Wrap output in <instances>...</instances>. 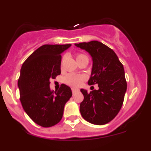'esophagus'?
I'll return each mask as SVG.
<instances>
[{
  "label": "esophagus",
  "mask_w": 151,
  "mask_h": 151,
  "mask_svg": "<svg viewBox=\"0 0 151 151\" xmlns=\"http://www.w3.org/2000/svg\"><path fill=\"white\" fill-rule=\"evenodd\" d=\"M78 91H79V90L77 89H74V88H72V93H73V94H74V93H75L76 92H77Z\"/></svg>",
  "instance_id": "esophagus-1"
}]
</instances>
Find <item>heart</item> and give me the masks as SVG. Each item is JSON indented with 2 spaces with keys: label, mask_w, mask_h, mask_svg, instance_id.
I'll use <instances>...</instances> for the list:
<instances>
[{
  "label": "heart",
  "mask_w": 151,
  "mask_h": 151,
  "mask_svg": "<svg viewBox=\"0 0 151 151\" xmlns=\"http://www.w3.org/2000/svg\"><path fill=\"white\" fill-rule=\"evenodd\" d=\"M83 58H87L84 55L82 54H79L77 55V60H79V59ZM84 80V77L83 76L77 75L75 74H69L64 79V81H65V84H67V85L74 86V87H77L81 84V81Z\"/></svg>",
  "instance_id": "heart-1"
}]
</instances>
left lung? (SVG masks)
<instances>
[{"label": "left lung", "instance_id": "obj_1", "mask_svg": "<svg viewBox=\"0 0 151 151\" xmlns=\"http://www.w3.org/2000/svg\"><path fill=\"white\" fill-rule=\"evenodd\" d=\"M75 46L87 52L92 58L89 85L98 84L99 89H81V116L95 125H104L113 120L123 105L127 89L124 66L113 50L98 41L81 42Z\"/></svg>", "mask_w": 151, "mask_h": 151}]
</instances>
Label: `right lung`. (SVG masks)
<instances>
[{"mask_svg": "<svg viewBox=\"0 0 151 151\" xmlns=\"http://www.w3.org/2000/svg\"><path fill=\"white\" fill-rule=\"evenodd\" d=\"M72 45H45L22 64L18 86L25 113L38 125L51 127L61 121L65 104L72 96L62 84L58 91L50 89V79L61 74V54Z\"/></svg>", "mask_w": 151, "mask_h": 151, "instance_id": "add662e5", "label": "right lung"}]
</instances>
